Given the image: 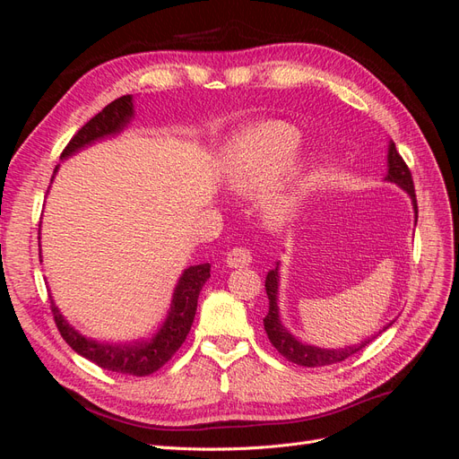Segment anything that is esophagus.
I'll return each mask as SVG.
<instances>
[{"label": "esophagus", "instance_id": "34e87169", "mask_svg": "<svg viewBox=\"0 0 459 459\" xmlns=\"http://www.w3.org/2000/svg\"><path fill=\"white\" fill-rule=\"evenodd\" d=\"M226 262H228L230 268H243V266H248V264L253 262V255L245 247H235L228 253Z\"/></svg>", "mask_w": 459, "mask_h": 459}]
</instances>
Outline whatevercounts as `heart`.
I'll return each instance as SVG.
<instances>
[{
	"label": "heart",
	"instance_id": "1",
	"mask_svg": "<svg viewBox=\"0 0 459 459\" xmlns=\"http://www.w3.org/2000/svg\"><path fill=\"white\" fill-rule=\"evenodd\" d=\"M302 143L287 122H256L233 137L226 159V182L239 193L260 189L262 214L272 226L295 220L316 182L310 162H290Z\"/></svg>",
	"mask_w": 459,
	"mask_h": 459
}]
</instances>
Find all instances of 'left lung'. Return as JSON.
Wrapping results in <instances>:
<instances>
[{"mask_svg":"<svg viewBox=\"0 0 459 459\" xmlns=\"http://www.w3.org/2000/svg\"><path fill=\"white\" fill-rule=\"evenodd\" d=\"M386 179H388V182H393V184H398L402 189H406L410 193V197L413 201L415 214H418V201H415L413 178H411L408 164L404 162V159H402L400 152L396 151L394 143L388 145V174H386ZM277 280H280V275H277V268H273L266 275V295H268V300H270V308H268L266 317H264V329H266V335H268L273 349L280 352L283 358H287L289 362H293L297 366H304V368L331 366V364L342 362V359H346V358H351L352 354L366 349V346L369 344L371 339H366L362 344L344 346V349H339V351H327V349H317V346H312V344H302L300 341H297L280 322V310H277Z\"/></svg>","mask_w":459,"mask_h":459,"instance_id":"left-lung-1","label":"left lung"}]
</instances>
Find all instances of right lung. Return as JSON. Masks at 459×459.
Masks as SVG:
<instances>
[{"label":"right lung","instance_id":"add662e5","mask_svg":"<svg viewBox=\"0 0 459 459\" xmlns=\"http://www.w3.org/2000/svg\"><path fill=\"white\" fill-rule=\"evenodd\" d=\"M132 115V95L118 97V100L108 103L101 113H97L93 118H90L84 126L73 135V140L63 149L61 159L73 155L74 151L100 140L103 135L120 132L130 122ZM208 277H211V264L189 266L182 273L174 290L169 317L164 319L162 327L151 341H140L132 344H101L97 341L82 337L74 327L68 325V322L61 316L53 300L51 314L61 337L74 352L88 358L90 362L103 369L122 375H134V377H145V375L160 369L178 352L179 346L184 344L191 329L193 317H195L197 312L199 293Z\"/></svg>","mask_w":459,"mask_h":459}]
</instances>
